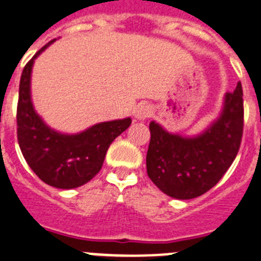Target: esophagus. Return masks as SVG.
<instances>
[{
    "mask_svg": "<svg viewBox=\"0 0 261 261\" xmlns=\"http://www.w3.org/2000/svg\"><path fill=\"white\" fill-rule=\"evenodd\" d=\"M153 114V108L147 103H140L135 110V116L138 120H145L147 117H150Z\"/></svg>",
    "mask_w": 261,
    "mask_h": 261,
    "instance_id": "1",
    "label": "esophagus"
}]
</instances>
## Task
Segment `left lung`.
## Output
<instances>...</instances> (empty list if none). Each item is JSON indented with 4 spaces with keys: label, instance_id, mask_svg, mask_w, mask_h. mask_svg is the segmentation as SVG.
<instances>
[{
    "label": "left lung",
    "instance_id": "obj_1",
    "mask_svg": "<svg viewBox=\"0 0 261 261\" xmlns=\"http://www.w3.org/2000/svg\"><path fill=\"white\" fill-rule=\"evenodd\" d=\"M243 91L239 82L226 93L222 112L206 130L195 137L172 135L151 121L147 175L170 197L190 200L213 188L229 170L243 135Z\"/></svg>",
    "mask_w": 261,
    "mask_h": 261
}]
</instances>
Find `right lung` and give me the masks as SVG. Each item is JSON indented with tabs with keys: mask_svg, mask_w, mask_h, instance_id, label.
<instances>
[{
	"mask_svg": "<svg viewBox=\"0 0 261 261\" xmlns=\"http://www.w3.org/2000/svg\"><path fill=\"white\" fill-rule=\"evenodd\" d=\"M53 41L38 50L22 71L17 136L23 156L41 180L56 188L71 190L84 186L100 171L110 145L132 120L126 117L105 121L77 135H64L50 129L34 110L30 84L34 60Z\"/></svg>",
	"mask_w": 261,
	"mask_h": 261,
	"instance_id": "add662e5",
	"label": "right lung"
}]
</instances>
